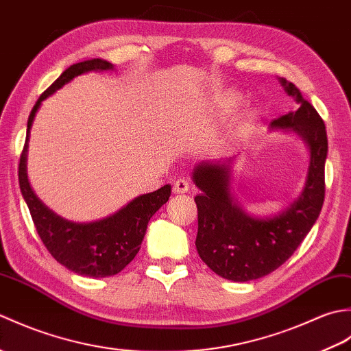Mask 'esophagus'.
I'll list each match as a JSON object with an SVG mask.
<instances>
[{"label": "esophagus", "instance_id": "1", "mask_svg": "<svg viewBox=\"0 0 351 351\" xmlns=\"http://www.w3.org/2000/svg\"><path fill=\"white\" fill-rule=\"evenodd\" d=\"M190 189V184L184 180V178H180V180H176V182L173 184V193L176 195H182V193H187Z\"/></svg>", "mask_w": 351, "mask_h": 351}]
</instances>
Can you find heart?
<instances>
[{
	"label": "heart",
	"instance_id": "1",
	"mask_svg": "<svg viewBox=\"0 0 351 351\" xmlns=\"http://www.w3.org/2000/svg\"><path fill=\"white\" fill-rule=\"evenodd\" d=\"M240 102V96L238 95H232V96H229V99H228V107H235L237 104Z\"/></svg>",
	"mask_w": 351,
	"mask_h": 351
}]
</instances>
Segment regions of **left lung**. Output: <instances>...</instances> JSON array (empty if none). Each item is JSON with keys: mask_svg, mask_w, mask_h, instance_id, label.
<instances>
[{"mask_svg": "<svg viewBox=\"0 0 351 351\" xmlns=\"http://www.w3.org/2000/svg\"><path fill=\"white\" fill-rule=\"evenodd\" d=\"M282 86L294 96L299 110L271 122L273 128L293 130L306 141L311 152L302 196L271 219H253L238 208L230 195L232 158L202 162L193 170L199 190L196 249L211 270L234 282H247L270 274L293 255L317 221L324 202V162L327 132L322 116L285 78Z\"/></svg>", "mask_w": 351, "mask_h": 351, "instance_id": "obj_1", "label": "left lung"}]
</instances>
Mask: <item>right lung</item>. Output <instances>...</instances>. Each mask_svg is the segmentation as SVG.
I'll list each match as a JSON object with an SVG mask.
<instances>
[{"label":"right lung","mask_w":351,"mask_h":351,"mask_svg":"<svg viewBox=\"0 0 351 351\" xmlns=\"http://www.w3.org/2000/svg\"><path fill=\"white\" fill-rule=\"evenodd\" d=\"M108 69H113V64L101 58L72 64L40 95L28 116L25 145L18 169L21 193L45 247L57 263L88 278H107L117 274L131 263L140 250L149 220L167 202L171 190L170 185H164L156 191L138 196L121 211L99 221L72 223L48 210L29 187L27 178L28 137L36 111L39 110L42 101L69 83L73 77L88 71Z\"/></svg>","instance_id":"add662e5"}]
</instances>
